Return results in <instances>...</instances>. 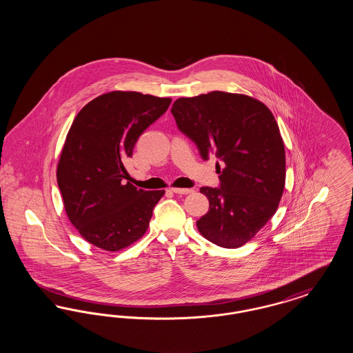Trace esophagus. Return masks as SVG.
<instances>
[{
    "mask_svg": "<svg viewBox=\"0 0 353 353\" xmlns=\"http://www.w3.org/2000/svg\"><path fill=\"white\" fill-rule=\"evenodd\" d=\"M172 192L176 194H189L193 192V189H186V188H172Z\"/></svg>",
    "mask_w": 353,
    "mask_h": 353,
    "instance_id": "34e87169",
    "label": "esophagus"
}]
</instances>
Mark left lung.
Wrapping results in <instances>:
<instances>
[{
	"label": "left lung",
	"instance_id": "left-lung-1",
	"mask_svg": "<svg viewBox=\"0 0 353 353\" xmlns=\"http://www.w3.org/2000/svg\"><path fill=\"white\" fill-rule=\"evenodd\" d=\"M179 130L203 160L214 154L219 188L202 186L209 212L199 232L221 248L243 246L276 212L285 181L283 140L269 108L242 94L213 91L173 103Z\"/></svg>",
	"mask_w": 353,
	"mask_h": 353
}]
</instances>
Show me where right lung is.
I'll use <instances>...</instances> for the list:
<instances>
[{
    "label": "right lung",
    "mask_w": 353,
    "mask_h": 353,
    "mask_svg": "<svg viewBox=\"0 0 353 353\" xmlns=\"http://www.w3.org/2000/svg\"><path fill=\"white\" fill-rule=\"evenodd\" d=\"M172 99L112 91L87 103L74 119L57 168L65 210L91 245L118 252L147 232L164 190L125 183L134 144Z\"/></svg>",
    "instance_id": "right-lung-1"
}]
</instances>
